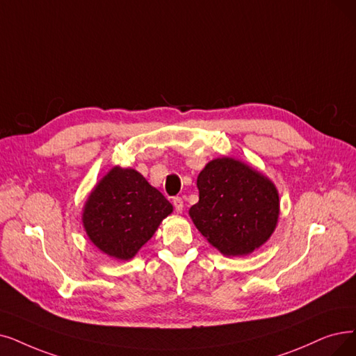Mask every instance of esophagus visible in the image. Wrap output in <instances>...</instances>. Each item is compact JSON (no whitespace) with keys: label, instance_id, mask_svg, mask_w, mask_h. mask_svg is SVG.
Segmentation results:
<instances>
[{"label":"esophagus","instance_id":"1","mask_svg":"<svg viewBox=\"0 0 356 356\" xmlns=\"http://www.w3.org/2000/svg\"><path fill=\"white\" fill-rule=\"evenodd\" d=\"M172 203H174V207H175L177 213H182V210H184V202H182V198H181V197H175L174 200H172Z\"/></svg>","mask_w":356,"mask_h":356}]
</instances>
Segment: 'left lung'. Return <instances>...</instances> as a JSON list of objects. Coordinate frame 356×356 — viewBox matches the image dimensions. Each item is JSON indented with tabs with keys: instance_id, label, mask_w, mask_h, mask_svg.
Returning <instances> with one entry per match:
<instances>
[{
	"instance_id": "left-lung-1",
	"label": "left lung",
	"mask_w": 356,
	"mask_h": 356,
	"mask_svg": "<svg viewBox=\"0 0 356 356\" xmlns=\"http://www.w3.org/2000/svg\"><path fill=\"white\" fill-rule=\"evenodd\" d=\"M198 203L190 218L209 244L226 257L248 255L267 243L280 213L272 179L243 161L223 156L197 177Z\"/></svg>"
}]
</instances>
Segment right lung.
Returning a JSON list of instances; mask_svg holds the SVG:
<instances>
[{
  "label": "right lung",
  "instance_id": "1",
  "mask_svg": "<svg viewBox=\"0 0 356 356\" xmlns=\"http://www.w3.org/2000/svg\"><path fill=\"white\" fill-rule=\"evenodd\" d=\"M174 207L133 168L113 166L90 191L81 222L90 243L115 260H131Z\"/></svg>",
  "mask_w": 356,
  "mask_h": 356
}]
</instances>
